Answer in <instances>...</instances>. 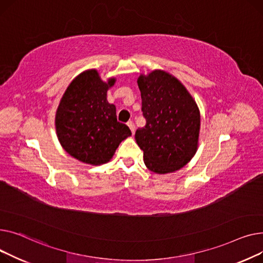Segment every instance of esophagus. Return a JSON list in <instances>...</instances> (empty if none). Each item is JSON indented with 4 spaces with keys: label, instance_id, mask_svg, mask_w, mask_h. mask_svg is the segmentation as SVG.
<instances>
[{
    "label": "esophagus",
    "instance_id": "1",
    "mask_svg": "<svg viewBox=\"0 0 263 263\" xmlns=\"http://www.w3.org/2000/svg\"><path fill=\"white\" fill-rule=\"evenodd\" d=\"M127 125H128V127L130 128L132 133H133V135H134L135 132H136V125H135V123H134L133 121H128V122H127Z\"/></svg>",
    "mask_w": 263,
    "mask_h": 263
}]
</instances>
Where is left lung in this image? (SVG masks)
I'll list each match as a JSON object with an SVG mask.
<instances>
[{"label": "left lung", "mask_w": 263, "mask_h": 263, "mask_svg": "<svg viewBox=\"0 0 263 263\" xmlns=\"http://www.w3.org/2000/svg\"><path fill=\"white\" fill-rule=\"evenodd\" d=\"M137 83L146 124L137 129L135 139L143 151L144 163L157 174L177 171L197 151L198 107L186 87L165 71L141 74Z\"/></svg>", "instance_id": "left-lung-1"}]
</instances>
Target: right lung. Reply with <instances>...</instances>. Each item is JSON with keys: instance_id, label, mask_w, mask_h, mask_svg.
Listing matches in <instances>:
<instances>
[{"instance_id": "obj_1", "label": "right lung", "mask_w": 263, "mask_h": 263, "mask_svg": "<svg viewBox=\"0 0 263 263\" xmlns=\"http://www.w3.org/2000/svg\"><path fill=\"white\" fill-rule=\"evenodd\" d=\"M115 77L103 82L95 69L77 75L58 105L55 126L64 149L84 163L100 165L109 161L119 144L132 135L118 122L116 106L107 101Z\"/></svg>"}]
</instances>
